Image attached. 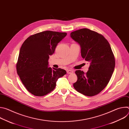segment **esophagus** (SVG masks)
Listing matches in <instances>:
<instances>
[{
    "instance_id": "34e87169",
    "label": "esophagus",
    "mask_w": 129,
    "mask_h": 129,
    "mask_svg": "<svg viewBox=\"0 0 129 129\" xmlns=\"http://www.w3.org/2000/svg\"><path fill=\"white\" fill-rule=\"evenodd\" d=\"M73 72H74V71L71 69H69L67 70V73L68 74H72V73H73Z\"/></svg>"
}]
</instances>
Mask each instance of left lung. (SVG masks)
<instances>
[{"mask_svg": "<svg viewBox=\"0 0 129 129\" xmlns=\"http://www.w3.org/2000/svg\"><path fill=\"white\" fill-rule=\"evenodd\" d=\"M70 37L80 45L82 57L90 62L86 73L76 71L78 80L73 87L85 95H96L107 85L114 70L115 61L111 46L103 36L88 28L71 33Z\"/></svg>", "mask_w": 129, "mask_h": 129, "instance_id": "1", "label": "left lung"}]
</instances>
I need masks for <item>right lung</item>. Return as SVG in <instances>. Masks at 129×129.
I'll list each match as a JSON object with an SVG mask.
<instances>
[{
  "label": "right lung",
  "mask_w": 129,
  "mask_h": 129,
  "mask_svg": "<svg viewBox=\"0 0 129 129\" xmlns=\"http://www.w3.org/2000/svg\"><path fill=\"white\" fill-rule=\"evenodd\" d=\"M67 33L50 30L31 35L22 44L16 65L18 75L26 89L35 96H42L56 87L58 79L66 70L49 67V56Z\"/></svg>",
  "instance_id": "add662e5"
}]
</instances>
